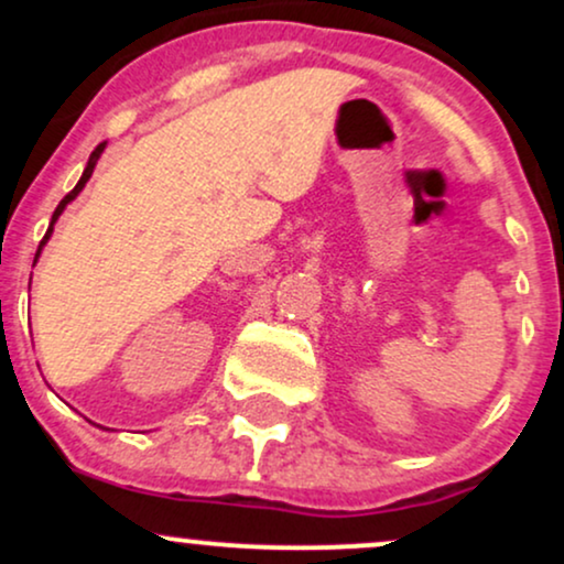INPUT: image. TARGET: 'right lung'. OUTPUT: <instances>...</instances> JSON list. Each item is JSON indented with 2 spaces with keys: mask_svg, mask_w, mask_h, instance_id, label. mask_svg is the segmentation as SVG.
Instances as JSON below:
<instances>
[{
  "mask_svg": "<svg viewBox=\"0 0 564 564\" xmlns=\"http://www.w3.org/2000/svg\"><path fill=\"white\" fill-rule=\"evenodd\" d=\"M102 151H106V142H100V145H97V148H95V151H93V156H89V161H87V170H84V174H82V180H79V183H76V187H74V191H70V193H68V196H66V198H63V200H61V204H57V209H55V215H53V223H50V228H47V232H44L42 243H39V249H36V257H39V254H42V246L50 241V236H53V228H55L57 217H61V215H63V209H66V206L70 204V200H74L76 196H79V193H82V187H84V185H87V180H89V177H93V172H95V164H97V159H100V153H102Z\"/></svg>",
  "mask_w": 564,
  "mask_h": 564,
  "instance_id": "obj_1",
  "label": "right lung"
}]
</instances>
